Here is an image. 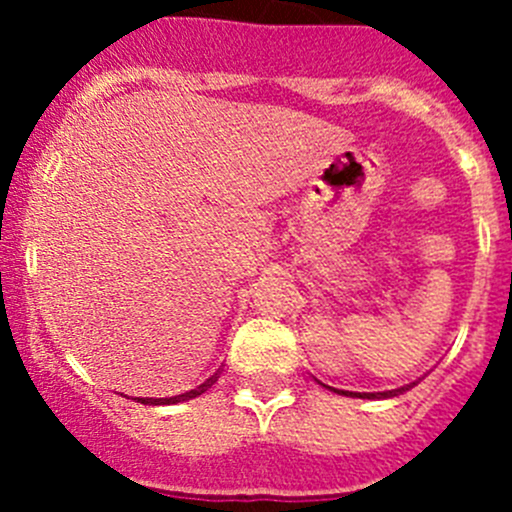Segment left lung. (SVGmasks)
<instances>
[{
	"mask_svg": "<svg viewBox=\"0 0 512 512\" xmlns=\"http://www.w3.org/2000/svg\"><path fill=\"white\" fill-rule=\"evenodd\" d=\"M395 392H400V390H395ZM351 395H354V392H351ZM377 395L387 397V395H392V392H377ZM377 395H374V392H372V395H369V392H364V395H361V392H359V395H356V397H377Z\"/></svg>",
	"mask_w": 512,
	"mask_h": 512,
	"instance_id": "1",
	"label": "left lung"
}]
</instances>
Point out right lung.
<instances>
[{"instance_id": "right-lung-1", "label": "right lung", "mask_w": 512, "mask_h": 512, "mask_svg": "<svg viewBox=\"0 0 512 512\" xmlns=\"http://www.w3.org/2000/svg\"><path fill=\"white\" fill-rule=\"evenodd\" d=\"M215 382H217V374H215V377L207 379L205 384H200V387H197V390H192V392H184V395H176V397H166V400H143V402H161V405H174V402L184 400V397H197V395H200V392H205L207 387H212V384H215Z\"/></svg>"}]
</instances>
